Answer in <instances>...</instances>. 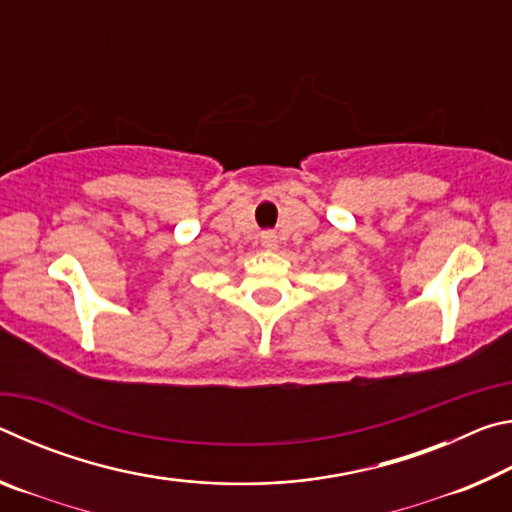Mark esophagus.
<instances>
[{"mask_svg": "<svg viewBox=\"0 0 512 512\" xmlns=\"http://www.w3.org/2000/svg\"><path fill=\"white\" fill-rule=\"evenodd\" d=\"M262 246L266 250H273L277 246V237L273 235V232H262Z\"/></svg>", "mask_w": 512, "mask_h": 512, "instance_id": "34e87169", "label": "esophagus"}]
</instances>
